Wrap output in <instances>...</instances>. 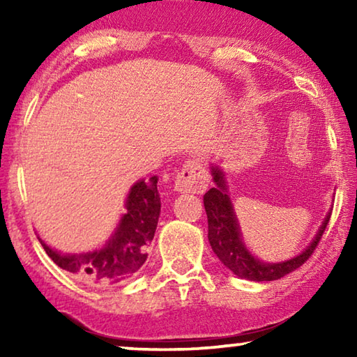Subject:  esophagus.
Returning a JSON list of instances; mask_svg holds the SVG:
<instances>
[{
    "label": "esophagus",
    "mask_w": 357,
    "mask_h": 357,
    "mask_svg": "<svg viewBox=\"0 0 357 357\" xmlns=\"http://www.w3.org/2000/svg\"><path fill=\"white\" fill-rule=\"evenodd\" d=\"M209 174L200 160L189 159L174 179V189L181 193H203L208 189Z\"/></svg>",
    "instance_id": "1"
}]
</instances>
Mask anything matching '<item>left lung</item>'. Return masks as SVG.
<instances>
[{
	"mask_svg": "<svg viewBox=\"0 0 357 357\" xmlns=\"http://www.w3.org/2000/svg\"><path fill=\"white\" fill-rule=\"evenodd\" d=\"M213 176L215 187L209 189L203 197L204 209H206L208 215V239L215 255L233 274H236L241 279L253 282H271L282 279L283 275L298 269L312 257L326 227H328L331 214L326 215L315 239L298 257L283 263H263L250 255V252L245 249L243 239H241L238 219L234 215L231 200L227 195L225 179H223L220 168L213 167Z\"/></svg>",
	"mask_w": 357,
	"mask_h": 357,
	"instance_id": "obj_1",
	"label": "left lung"
}]
</instances>
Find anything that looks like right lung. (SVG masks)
<instances>
[{
	"mask_svg": "<svg viewBox=\"0 0 357 357\" xmlns=\"http://www.w3.org/2000/svg\"><path fill=\"white\" fill-rule=\"evenodd\" d=\"M160 215L157 176L132 185L126 200V214L102 249L84 253H59L40 241L47 255L59 268L88 285L107 287L135 275L148 258V247L154 238Z\"/></svg>",
	"mask_w": 357,
	"mask_h": 357,
	"instance_id": "1",
	"label": "right lung"
}]
</instances>
